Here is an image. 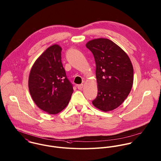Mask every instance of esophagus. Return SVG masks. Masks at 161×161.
<instances>
[{"label":"esophagus","mask_w":161,"mask_h":161,"mask_svg":"<svg viewBox=\"0 0 161 161\" xmlns=\"http://www.w3.org/2000/svg\"><path fill=\"white\" fill-rule=\"evenodd\" d=\"M78 90H82V88H83V84H81V85H78L77 86Z\"/></svg>","instance_id":"1"}]
</instances>
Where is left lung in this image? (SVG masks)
Segmentation results:
<instances>
[{"label": "left lung", "mask_w": 161, "mask_h": 161, "mask_svg": "<svg viewBox=\"0 0 161 161\" xmlns=\"http://www.w3.org/2000/svg\"><path fill=\"white\" fill-rule=\"evenodd\" d=\"M86 47L93 53L96 62L97 95L92 103L101 111H112L124 102L131 90L132 63L126 53L109 39H94Z\"/></svg>", "instance_id": "obj_1"}]
</instances>
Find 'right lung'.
<instances>
[{
    "mask_svg": "<svg viewBox=\"0 0 161 161\" xmlns=\"http://www.w3.org/2000/svg\"><path fill=\"white\" fill-rule=\"evenodd\" d=\"M62 48L48 47L35 62L29 78V89L36 105L50 114L66 107L73 92L62 63Z\"/></svg>",
    "mask_w": 161,
    "mask_h": 161,
    "instance_id": "obj_1",
    "label": "right lung"
}]
</instances>
